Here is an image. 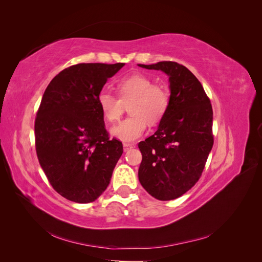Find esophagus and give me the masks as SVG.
Segmentation results:
<instances>
[{
	"mask_svg": "<svg viewBox=\"0 0 262 262\" xmlns=\"http://www.w3.org/2000/svg\"><path fill=\"white\" fill-rule=\"evenodd\" d=\"M131 148H133L132 144H128V143H124L123 144V150H124V152H128V150H130Z\"/></svg>",
	"mask_w": 262,
	"mask_h": 262,
	"instance_id": "1",
	"label": "esophagus"
}]
</instances>
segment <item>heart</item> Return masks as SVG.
<instances>
[{"instance_id": "1", "label": "heart", "mask_w": 262, "mask_h": 262, "mask_svg": "<svg viewBox=\"0 0 262 262\" xmlns=\"http://www.w3.org/2000/svg\"><path fill=\"white\" fill-rule=\"evenodd\" d=\"M119 97L108 92H101L98 106L107 121H118L129 102L131 114L122 122L113 126L110 133L125 143L142 137L147 128V122L156 124L165 117L169 106V94L164 87L154 85L152 78L134 73L121 78L117 83Z\"/></svg>"}]
</instances>
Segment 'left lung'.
Here are the masks:
<instances>
[{
    "instance_id": "1",
    "label": "left lung",
    "mask_w": 262,
    "mask_h": 262,
    "mask_svg": "<svg viewBox=\"0 0 262 262\" xmlns=\"http://www.w3.org/2000/svg\"><path fill=\"white\" fill-rule=\"evenodd\" d=\"M162 71L169 82V106L157 131L139 143V180L161 201L177 199L199 180L213 146V110L199 80L177 62L139 64Z\"/></svg>"
}]
</instances>
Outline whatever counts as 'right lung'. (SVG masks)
Returning <instances> with one entry per match:
<instances>
[{"label":"right lung","mask_w":262,"mask_h":262,"mask_svg":"<svg viewBox=\"0 0 262 262\" xmlns=\"http://www.w3.org/2000/svg\"><path fill=\"white\" fill-rule=\"evenodd\" d=\"M124 63H80L55 75L35 121L39 164L66 199L90 203L107 189L123 147L109 140L98 96Z\"/></svg>","instance_id":"obj_1"}]
</instances>
